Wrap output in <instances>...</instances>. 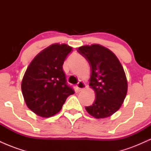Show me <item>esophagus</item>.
I'll return each instance as SVG.
<instances>
[{
  "instance_id": "1",
  "label": "esophagus",
  "mask_w": 151,
  "mask_h": 151,
  "mask_svg": "<svg viewBox=\"0 0 151 151\" xmlns=\"http://www.w3.org/2000/svg\"><path fill=\"white\" fill-rule=\"evenodd\" d=\"M86 87V84L82 81H79V82H78V84H77V88L79 91H81V90L85 89Z\"/></svg>"
}]
</instances>
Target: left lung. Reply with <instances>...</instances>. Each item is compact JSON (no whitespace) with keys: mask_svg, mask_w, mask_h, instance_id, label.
<instances>
[{"mask_svg":"<svg viewBox=\"0 0 151 151\" xmlns=\"http://www.w3.org/2000/svg\"><path fill=\"white\" fill-rule=\"evenodd\" d=\"M91 67L89 86L96 93L94 103L86 106L96 119H104L116 112L124 103L128 82L124 68L113 52L99 44L79 47L77 50Z\"/></svg>","mask_w":151,"mask_h":151,"instance_id":"left-lung-1","label":"left lung"}]
</instances>
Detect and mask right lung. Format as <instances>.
<instances>
[{"label":"right lung","instance_id":"add662e5","mask_svg":"<svg viewBox=\"0 0 151 151\" xmlns=\"http://www.w3.org/2000/svg\"><path fill=\"white\" fill-rule=\"evenodd\" d=\"M72 51L67 44L55 43L38 53L27 67L21 82L27 106L35 114L49 118L58 114L73 89L67 84L62 69Z\"/></svg>","mask_w":151,"mask_h":151}]
</instances>
